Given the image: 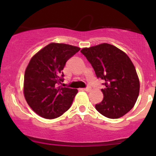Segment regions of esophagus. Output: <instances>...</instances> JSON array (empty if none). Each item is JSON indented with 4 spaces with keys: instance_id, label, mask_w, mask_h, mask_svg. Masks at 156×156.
Listing matches in <instances>:
<instances>
[{
    "instance_id": "1",
    "label": "esophagus",
    "mask_w": 156,
    "mask_h": 156,
    "mask_svg": "<svg viewBox=\"0 0 156 156\" xmlns=\"http://www.w3.org/2000/svg\"><path fill=\"white\" fill-rule=\"evenodd\" d=\"M82 90L86 91H91V87H87V88H84V89H82Z\"/></svg>"
}]
</instances>
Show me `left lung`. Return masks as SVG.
<instances>
[{
  "label": "left lung",
  "instance_id": "8db88e82",
  "mask_svg": "<svg viewBox=\"0 0 156 156\" xmlns=\"http://www.w3.org/2000/svg\"><path fill=\"white\" fill-rule=\"evenodd\" d=\"M98 78L104 80V99L95 108L109 119H119L127 114L137 101L140 82L129 57L114 45L102 43L82 49Z\"/></svg>",
  "mask_w": 156,
  "mask_h": 156
}]
</instances>
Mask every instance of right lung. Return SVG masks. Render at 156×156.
Here are the masks:
<instances>
[{"instance_id":"add662e5","label":"right lung","mask_w":156,"mask_h":156,"mask_svg":"<svg viewBox=\"0 0 156 156\" xmlns=\"http://www.w3.org/2000/svg\"><path fill=\"white\" fill-rule=\"evenodd\" d=\"M80 48L52 43L33 55L25 72L23 93L27 103L42 118L52 119L69 109L78 90L57 84L63 82L66 62Z\"/></svg>"}]
</instances>
